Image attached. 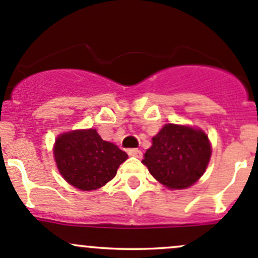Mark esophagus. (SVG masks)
Returning a JSON list of instances; mask_svg holds the SVG:
<instances>
[{
  "instance_id": "esophagus-1",
  "label": "esophagus",
  "mask_w": 258,
  "mask_h": 258,
  "mask_svg": "<svg viewBox=\"0 0 258 258\" xmlns=\"http://www.w3.org/2000/svg\"><path fill=\"white\" fill-rule=\"evenodd\" d=\"M128 155L132 156V157L140 158L142 156V152L139 150V148H130V150H128Z\"/></svg>"
}]
</instances>
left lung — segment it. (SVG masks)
<instances>
[{
	"instance_id": "left-lung-1",
	"label": "left lung",
	"mask_w": 258,
	"mask_h": 258,
	"mask_svg": "<svg viewBox=\"0 0 258 258\" xmlns=\"http://www.w3.org/2000/svg\"><path fill=\"white\" fill-rule=\"evenodd\" d=\"M211 146L200 130L168 123L152 139L142 163L168 188H187L206 170Z\"/></svg>"
}]
</instances>
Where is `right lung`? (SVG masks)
I'll use <instances>...</instances> for the list:
<instances>
[{
  "mask_svg": "<svg viewBox=\"0 0 258 258\" xmlns=\"http://www.w3.org/2000/svg\"><path fill=\"white\" fill-rule=\"evenodd\" d=\"M53 153L63 178L82 191L97 189L111 181L128 157L116 145L103 141L92 128L58 136Z\"/></svg>",
  "mask_w": 258,
  "mask_h": 258,
  "instance_id": "add662e5",
  "label": "right lung"
}]
</instances>
